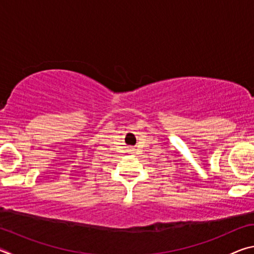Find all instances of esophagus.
<instances>
[{
  "instance_id": "obj_1",
  "label": "esophagus",
  "mask_w": 254,
  "mask_h": 254,
  "mask_svg": "<svg viewBox=\"0 0 254 254\" xmlns=\"http://www.w3.org/2000/svg\"><path fill=\"white\" fill-rule=\"evenodd\" d=\"M128 150H130V151H131V152H133V151H134V150H135V149H133V148H131V147H130V148H128Z\"/></svg>"
}]
</instances>
